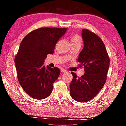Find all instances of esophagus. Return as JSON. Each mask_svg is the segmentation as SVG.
I'll use <instances>...</instances> for the list:
<instances>
[{
	"mask_svg": "<svg viewBox=\"0 0 126 126\" xmlns=\"http://www.w3.org/2000/svg\"><path fill=\"white\" fill-rule=\"evenodd\" d=\"M67 70H65L64 69H62L61 70V72H62V73H65V72H67Z\"/></svg>",
	"mask_w": 126,
	"mask_h": 126,
	"instance_id": "1",
	"label": "esophagus"
}]
</instances>
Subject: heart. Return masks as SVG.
Returning <instances> with one entry per match:
<instances>
[{"mask_svg": "<svg viewBox=\"0 0 126 126\" xmlns=\"http://www.w3.org/2000/svg\"><path fill=\"white\" fill-rule=\"evenodd\" d=\"M70 41L72 45L75 44H81L82 42V39L78 34H73L70 37Z\"/></svg>", "mask_w": 126, "mask_h": 126, "instance_id": "1", "label": "heart"}]
</instances>
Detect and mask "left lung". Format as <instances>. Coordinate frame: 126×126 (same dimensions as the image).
I'll return each mask as SVG.
<instances>
[{
	"mask_svg": "<svg viewBox=\"0 0 126 126\" xmlns=\"http://www.w3.org/2000/svg\"><path fill=\"white\" fill-rule=\"evenodd\" d=\"M84 47L79 55V67L84 66V75L78 77L71 72L70 84L72 98L79 102L90 101L105 84L110 65V58L101 38L87 29L82 30Z\"/></svg>",
	"mask_w": 126,
	"mask_h": 126,
	"instance_id": "1",
	"label": "left lung"
}]
</instances>
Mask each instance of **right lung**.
Wrapping results in <instances>:
<instances>
[{
  "instance_id": "right-lung-1",
  "label": "right lung",
  "mask_w": 126,
  "mask_h": 126,
  "mask_svg": "<svg viewBox=\"0 0 126 126\" xmlns=\"http://www.w3.org/2000/svg\"><path fill=\"white\" fill-rule=\"evenodd\" d=\"M67 29L40 28L28 34L21 42L14 58L17 78L25 92L33 98H46L52 93L61 71L56 67H45L44 60L47 54L54 53L55 45Z\"/></svg>"
}]
</instances>
